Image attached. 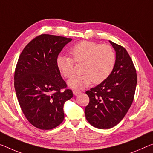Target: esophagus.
Returning a JSON list of instances; mask_svg holds the SVG:
<instances>
[{"label":"esophagus","mask_w":153,"mask_h":153,"mask_svg":"<svg viewBox=\"0 0 153 153\" xmlns=\"http://www.w3.org/2000/svg\"><path fill=\"white\" fill-rule=\"evenodd\" d=\"M80 93H81V91L80 90H73V94L74 96H77L78 94H79Z\"/></svg>","instance_id":"1"}]
</instances>
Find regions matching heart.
<instances>
[{"label":"heart","mask_w":153,"mask_h":153,"mask_svg":"<svg viewBox=\"0 0 153 153\" xmlns=\"http://www.w3.org/2000/svg\"><path fill=\"white\" fill-rule=\"evenodd\" d=\"M71 57L59 55L56 63L61 73L69 79L74 74V62L83 63V74L72 77L68 85L72 89H83L94 82L99 84L110 76L116 64V54L109 44H100L92 41H81L70 49Z\"/></svg>","instance_id":"1"}]
</instances>
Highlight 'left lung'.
<instances>
[{"mask_svg": "<svg viewBox=\"0 0 153 153\" xmlns=\"http://www.w3.org/2000/svg\"><path fill=\"white\" fill-rule=\"evenodd\" d=\"M109 42L116 52L114 70L105 81L85 92L90 98L85 108L87 120L100 129L114 127L125 116L132 105L137 81L135 65L126 49Z\"/></svg>", "mask_w": 153, "mask_h": 153, "instance_id": "obj_1", "label": "left lung"}]
</instances>
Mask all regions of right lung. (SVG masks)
Returning a JSON list of instances; mask_svg holds the SVG:
<instances>
[{"mask_svg": "<svg viewBox=\"0 0 153 153\" xmlns=\"http://www.w3.org/2000/svg\"><path fill=\"white\" fill-rule=\"evenodd\" d=\"M72 40L42 34L25 47L14 72L18 102L28 121L35 127L51 130L64 119L63 105L73 96L56 63L59 54Z\"/></svg>", "mask_w": 153, "mask_h": 153, "instance_id": "obj_1", "label": "right lung"}]
</instances>
